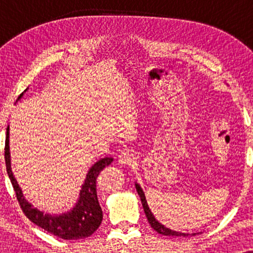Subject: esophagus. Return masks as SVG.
I'll return each instance as SVG.
<instances>
[{"label":"esophagus","mask_w":253,"mask_h":253,"mask_svg":"<svg viewBox=\"0 0 253 253\" xmlns=\"http://www.w3.org/2000/svg\"><path fill=\"white\" fill-rule=\"evenodd\" d=\"M119 161H120V164H122V165L130 166L134 162V157H133V154L131 153V151L126 150H126H123L119 154Z\"/></svg>","instance_id":"obj_1"}]
</instances>
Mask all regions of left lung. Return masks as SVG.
<instances>
[{
    "label": "left lung",
    "mask_w": 253,
    "mask_h": 253,
    "mask_svg": "<svg viewBox=\"0 0 253 253\" xmlns=\"http://www.w3.org/2000/svg\"><path fill=\"white\" fill-rule=\"evenodd\" d=\"M136 189H137L138 195H139V197H140L141 203H143V207H144L145 214H146V216H147L148 222H150L151 227L153 228L155 231H158V233L161 234V235H166V236H183V237L188 236V234L178 233V231H174V230H171V229H168V228H166L164 224H161L160 222H159V221L154 217L153 214H152L150 207H148V205H147L146 198H145V195H144L143 190H141V188L138 184H136ZM193 235H196V234H193Z\"/></svg>",
    "instance_id": "left-lung-1"
}]
</instances>
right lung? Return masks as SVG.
Wrapping results in <instances>:
<instances>
[{
    "label": "right lung",
    "instance_id": "obj_1",
    "mask_svg": "<svg viewBox=\"0 0 253 253\" xmlns=\"http://www.w3.org/2000/svg\"><path fill=\"white\" fill-rule=\"evenodd\" d=\"M22 95L23 93L18 96V100L22 98ZM4 158L6 171L16 192L20 209L33 223L63 240H79V238L89 237L98 229L102 221V210L98 200V193H96V178L103 168L112 164V158H103L92 166L81 190L78 203L76 204L72 211L62 215L43 214L37 209H33L24 198L22 190L13 177L11 166H10L9 126L6 127Z\"/></svg>",
    "mask_w": 253,
    "mask_h": 253
}]
</instances>
